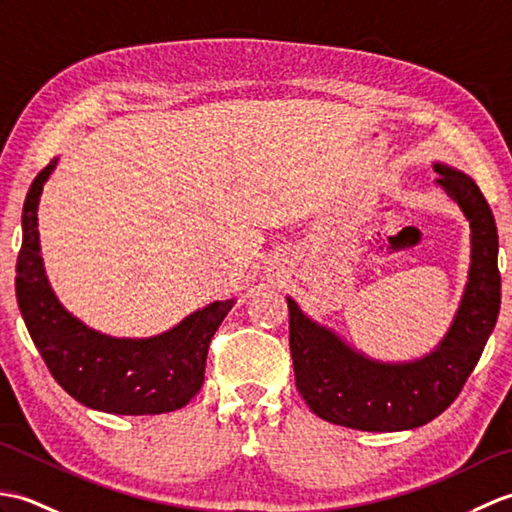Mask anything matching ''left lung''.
Listing matches in <instances>:
<instances>
[{
  "label": "left lung",
  "mask_w": 512,
  "mask_h": 512,
  "mask_svg": "<svg viewBox=\"0 0 512 512\" xmlns=\"http://www.w3.org/2000/svg\"><path fill=\"white\" fill-rule=\"evenodd\" d=\"M438 184L471 224V268L458 314L442 343L411 363H380L308 319L288 297L295 383L312 413L361 431H405L438 418L458 398L491 336L502 279L497 226L480 187L466 173L440 165Z\"/></svg>",
  "instance_id": "8db88e82"
}]
</instances>
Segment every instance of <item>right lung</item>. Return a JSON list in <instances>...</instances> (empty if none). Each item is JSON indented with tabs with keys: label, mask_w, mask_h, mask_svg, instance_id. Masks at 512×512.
<instances>
[{
	"label": "right lung",
	"mask_w": 512,
	"mask_h": 512,
	"mask_svg": "<svg viewBox=\"0 0 512 512\" xmlns=\"http://www.w3.org/2000/svg\"><path fill=\"white\" fill-rule=\"evenodd\" d=\"M54 167L57 158L39 171L21 213L15 290L32 343L52 378L85 407L118 416H156L184 407L204 383L211 339L235 301L209 303L151 339H114L72 317L54 297L39 253V195Z\"/></svg>",
	"instance_id": "1"
}]
</instances>
